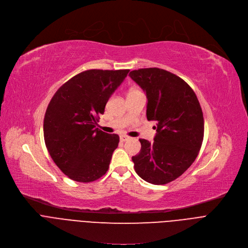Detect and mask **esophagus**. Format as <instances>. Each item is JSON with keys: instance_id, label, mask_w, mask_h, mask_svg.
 <instances>
[{"instance_id": "obj_1", "label": "esophagus", "mask_w": 248, "mask_h": 248, "mask_svg": "<svg viewBox=\"0 0 248 248\" xmlns=\"http://www.w3.org/2000/svg\"><path fill=\"white\" fill-rule=\"evenodd\" d=\"M120 139H121V140H122V141H125V140H127L129 138H128L127 136H125V135H123V136H121V138H120Z\"/></svg>"}]
</instances>
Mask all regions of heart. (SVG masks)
I'll use <instances>...</instances> for the list:
<instances>
[{"label": "heart", "mask_w": 248, "mask_h": 248, "mask_svg": "<svg viewBox=\"0 0 248 248\" xmlns=\"http://www.w3.org/2000/svg\"><path fill=\"white\" fill-rule=\"evenodd\" d=\"M134 92H137V91H130V92H129V93H134Z\"/></svg>", "instance_id": "1"}]
</instances>
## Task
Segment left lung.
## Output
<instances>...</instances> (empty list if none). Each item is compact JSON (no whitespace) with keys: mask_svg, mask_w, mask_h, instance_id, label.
I'll return each instance as SVG.
<instances>
[{"mask_svg":"<svg viewBox=\"0 0 248 248\" xmlns=\"http://www.w3.org/2000/svg\"><path fill=\"white\" fill-rule=\"evenodd\" d=\"M129 77L146 93V118L157 131L153 143L140 140V152L131 157L135 170L147 183L167 185L199 155L204 134L202 107L193 90L170 72L147 68Z\"/></svg>","mask_w":248,"mask_h":248,"instance_id":"left-lung-1","label":"left lung"}]
</instances>
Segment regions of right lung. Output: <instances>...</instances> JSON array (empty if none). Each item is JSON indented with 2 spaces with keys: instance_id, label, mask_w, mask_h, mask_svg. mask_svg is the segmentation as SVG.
Segmentation results:
<instances>
[{
  "instance_id": "add662e5",
  "label": "right lung",
  "mask_w": 248,
  "mask_h": 248,
  "mask_svg": "<svg viewBox=\"0 0 248 248\" xmlns=\"http://www.w3.org/2000/svg\"><path fill=\"white\" fill-rule=\"evenodd\" d=\"M129 70H87L56 92L44 119L46 150L71 179L92 183L108 170L120 137L95 127L109 96Z\"/></svg>"
}]
</instances>
